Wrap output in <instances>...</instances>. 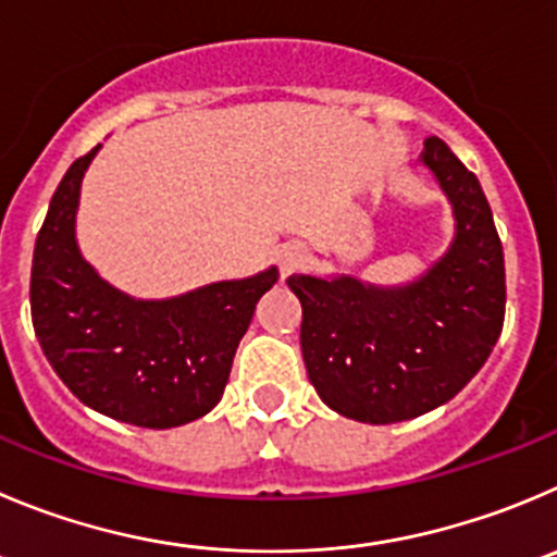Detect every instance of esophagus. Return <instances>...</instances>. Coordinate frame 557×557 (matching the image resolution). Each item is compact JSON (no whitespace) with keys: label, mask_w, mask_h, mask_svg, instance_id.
Here are the masks:
<instances>
[{"label":"esophagus","mask_w":557,"mask_h":557,"mask_svg":"<svg viewBox=\"0 0 557 557\" xmlns=\"http://www.w3.org/2000/svg\"><path fill=\"white\" fill-rule=\"evenodd\" d=\"M302 261H305L302 247H296V244H285V247L280 249V274H283V277H288L290 272H296V269H299V263Z\"/></svg>","instance_id":"1"}]
</instances>
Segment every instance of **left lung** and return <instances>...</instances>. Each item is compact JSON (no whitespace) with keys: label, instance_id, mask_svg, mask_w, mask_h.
<instances>
[{"label":"left lung","instance_id":"1","mask_svg":"<svg viewBox=\"0 0 557 557\" xmlns=\"http://www.w3.org/2000/svg\"><path fill=\"white\" fill-rule=\"evenodd\" d=\"M420 161L456 220L448 252L407 285L290 274L302 302V357L321 401L360 423L387 425L443 407L495 349L506 315V267L475 175L440 137Z\"/></svg>","mask_w":557,"mask_h":557}]
</instances>
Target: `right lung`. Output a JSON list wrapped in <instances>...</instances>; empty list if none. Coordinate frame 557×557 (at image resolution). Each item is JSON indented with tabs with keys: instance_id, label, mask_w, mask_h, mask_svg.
Wrapping results in <instances>:
<instances>
[{
	"instance_id": "obj_1",
	"label": "right lung",
	"mask_w": 557,
	"mask_h": 557,
	"mask_svg": "<svg viewBox=\"0 0 557 557\" xmlns=\"http://www.w3.org/2000/svg\"><path fill=\"white\" fill-rule=\"evenodd\" d=\"M76 159L49 202L33 255V326L65 387L96 412L143 429H175L220 404L238 341L277 269L222 280L173 299H134L82 258Z\"/></svg>"
}]
</instances>
